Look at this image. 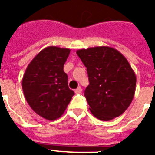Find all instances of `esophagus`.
<instances>
[{
	"mask_svg": "<svg viewBox=\"0 0 155 155\" xmlns=\"http://www.w3.org/2000/svg\"><path fill=\"white\" fill-rule=\"evenodd\" d=\"M81 92H82V89H81V87H80V86H79L76 90H74V93H75V94H81Z\"/></svg>",
	"mask_w": 155,
	"mask_h": 155,
	"instance_id": "1",
	"label": "esophagus"
}]
</instances>
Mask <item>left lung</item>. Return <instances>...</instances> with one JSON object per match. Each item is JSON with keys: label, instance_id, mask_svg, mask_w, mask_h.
<instances>
[{"label": "left lung", "instance_id": "8db88e82", "mask_svg": "<svg viewBox=\"0 0 155 155\" xmlns=\"http://www.w3.org/2000/svg\"><path fill=\"white\" fill-rule=\"evenodd\" d=\"M76 53L87 68L90 84L84 96L92 114L103 121L121 115L133 101L136 85L126 58L110 46L80 49Z\"/></svg>", "mask_w": 155, "mask_h": 155}]
</instances>
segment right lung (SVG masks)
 I'll return each mask as SVG.
<instances>
[{
  "label": "right lung",
  "instance_id": "obj_1",
  "mask_svg": "<svg viewBox=\"0 0 155 155\" xmlns=\"http://www.w3.org/2000/svg\"><path fill=\"white\" fill-rule=\"evenodd\" d=\"M70 52L67 48L45 47L30 62L22 78L27 103L45 120L59 119L74 94L68 86V76L64 71Z\"/></svg>",
  "mask_w": 155,
  "mask_h": 155
}]
</instances>
